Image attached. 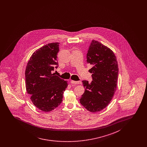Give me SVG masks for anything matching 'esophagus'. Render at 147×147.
<instances>
[{
    "instance_id": "obj_1",
    "label": "esophagus",
    "mask_w": 147,
    "mask_h": 147,
    "mask_svg": "<svg viewBox=\"0 0 147 147\" xmlns=\"http://www.w3.org/2000/svg\"><path fill=\"white\" fill-rule=\"evenodd\" d=\"M71 84H82L81 81H76L71 80Z\"/></svg>"
}]
</instances>
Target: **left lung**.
<instances>
[{"mask_svg": "<svg viewBox=\"0 0 147 147\" xmlns=\"http://www.w3.org/2000/svg\"><path fill=\"white\" fill-rule=\"evenodd\" d=\"M87 62L93 67L91 83L82 81L85 90L80 99L82 106L90 112L105 109L111 102L116 90L119 68L113 51L96 40H93L87 54Z\"/></svg>", "mask_w": 147, "mask_h": 147, "instance_id": "8db88e82", "label": "left lung"}]
</instances>
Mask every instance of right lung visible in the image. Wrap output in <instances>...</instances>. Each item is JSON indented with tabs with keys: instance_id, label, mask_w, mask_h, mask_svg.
Instances as JSON below:
<instances>
[{
	"instance_id": "right-lung-1",
	"label": "right lung",
	"mask_w": 147,
	"mask_h": 147,
	"mask_svg": "<svg viewBox=\"0 0 147 147\" xmlns=\"http://www.w3.org/2000/svg\"><path fill=\"white\" fill-rule=\"evenodd\" d=\"M59 43L43 46L32 54L25 70L27 92L33 105L42 111L49 112L60 105L67 81L52 74L58 65ZM58 66H56L57 68Z\"/></svg>"
}]
</instances>
